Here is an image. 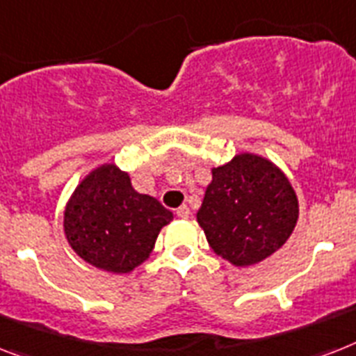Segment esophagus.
<instances>
[{
  "label": "esophagus",
  "mask_w": 356,
  "mask_h": 356,
  "mask_svg": "<svg viewBox=\"0 0 356 356\" xmlns=\"http://www.w3.org/2000/svg\"><path fill=\"white\" fill-rule=\"evenodd\" d=\"M175 213H177V218L186 219V218H190V208H188L186 204H183V207H179L177 210H175Z\"/></svg>",
  "instance_id": "34e87169"
}]
</instances>
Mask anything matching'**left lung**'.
I'll list each match as a JSON object with an SVG mask.
<instances>
[{
	"instance_id": "left-lung-1",
	"label": "left lung",
	"mask_w": 356,
	"mask_h": 356,
	"mask_svg": "<svg viewBox=\"0 0 356 356\" xmlns=\"http://www.w3.org/2000/svg\"><path fill=\"white\" fill-rule=\"evenodd\" d=\"M298 221V197L285 173L268 159L239 153L212 170L197 223L208 245L236 267L274 254Z\"/></svg>"
}]
</instances>
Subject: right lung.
Instances as JSON below:
<instances>
[{"label": "right lung", "mask_w": 356, "mask_h": 356, "mask_svg": "<svg viewBox=\"0 0 356 356\" xmlns=\"http://www.w3.org/2000/svg\"><path fill=\"white\" fill-rule=\"evenodd\" d=\"M173 213L131 186L115 164L83 177L63 212V232L74 252L93 267L131 273L152 254L155 239Z\"/></svg>", "instance_id": "1"}]
</instances>
